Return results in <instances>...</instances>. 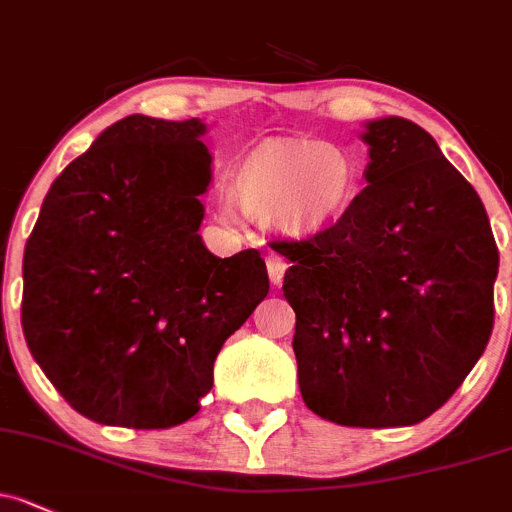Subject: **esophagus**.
<instances>
[{"instance_id": "esophagus-1", "label": "esophagus", "mask_w": 512, "mask_h": 512, "mask_svg": "<svg viewBox=\"0 0 512 512\" xmlns=\"http://www.w3.org/2000/svg\"><path fill=\"white\" fill-rule=\"evenodd\" d=\"M267 272H270L272 284H277L279 287L284 279V272H287V262H284V257H279V255L267 257Z\"/></svg>"}]
</instances>
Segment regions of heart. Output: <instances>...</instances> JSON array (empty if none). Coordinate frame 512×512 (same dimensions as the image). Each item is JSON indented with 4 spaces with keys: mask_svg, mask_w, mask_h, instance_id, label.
<instances>
[{
    "mask_svg": "<svg viewBox=\"0 0 512 512\" xmlns=\"http://www.w3.org/2000/svg\"><path fill=\"white\" fill-rule=\"evenodd\" d=\"M363 171L353 152L311 137L262 144L235 171L233 198L252 220L277 223L292 235H319L336 228L360 198ZM230 198L220 203L223 220L238 211Z\"/></svg>",
    "mask_w": 512,
    "mask_h": 512,
    "instance_id": "heart-1",
    "label": "heart"
}]
</instances>
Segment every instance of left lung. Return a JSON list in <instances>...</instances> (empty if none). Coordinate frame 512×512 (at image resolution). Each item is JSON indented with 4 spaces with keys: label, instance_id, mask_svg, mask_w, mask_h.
Returning <instances> with one entry per match:
<instances>
[{
    "label": "left lung",
    "instance_id": "left-lung-1",
    "mask_svg": "<svg viewBox=\"0 0 512 512\" xmlns=\"http://www.w3.org/2000/svg\"><path fill=\"white\" fill-rule=\"evenodd\" d=\"M368 186L326 233L279 242L306 407L343 427H410L459 390L493 331L498 247L473 186L429 132L360 134Z\"/></svg>",
    "mask_w": 512,
    "mask_h": 512
}]
</instances>
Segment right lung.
<instances>
[{
    "instance_id": "add662e5",
    "label": "right lung",
    "mask_w": 512,
    "mask_h": 512,
    "mask_svg": "<svg viewBox=\"0 0 512 512\" xmlns=\"http://www.w3.org/2000/svg\"><path fill=\"white\" fill-rule=\"evenodd\" d=\"M201 120L129 115L63 169L24 250L21 326L68 405L112 427L201 410L223 343L270 292L257 250L198 235L211 152Z\"/></svg>"
}]
</instances>
